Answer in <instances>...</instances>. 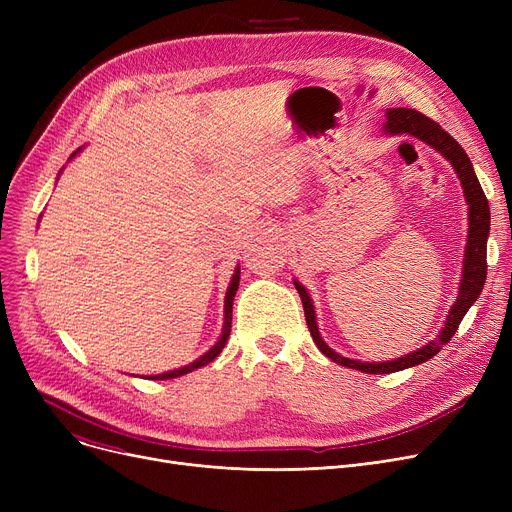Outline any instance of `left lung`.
I'll use <instances>...</instances> for the list:
<instances>
[{"mask_svg": "<svg viewBox=\"0 0 512 512\" xmlns=\"http://www.w3.org/2000/svg\"><path fill=\"white\" fill-rule=\"evenodd\" d=\"M386 134H409V137H415L423 141L425 145L438 151L446 161H450V166L454 168L456 176L461 180L463 186V195L467 201V215H469V228H467V247H465V257H463V274H461V284H459V294H456L454 305L450 307L444 326L440 334L425 342L417 351L402 355L392 361H359V359H348L338 355L336 351L326 344V340L321 338L319 328H317V317H315V307L311 301L309 290L294 278V288L299 290L303 309H305V319L309 332L313 336V342L317 348L326 357H330L334 363L348 367V369H357L363 373H394L409 369L415 365L425 363L427 359H432L440 353V348L450 342L454 332L459 330V324L463 321L465 313L471 309V305L479 299V294L483 290V284H486L488 276V263H486V253H488V236H490V205L486 195H483V188L475 176L471 159L467 157L465 149L456 143L448 132L440 128L434 120L425 118L417 110H409V107H392V110H386V124H384Z\"/></svg>", "mask_w": 512, "mask_h": 512, "instance_id": "left-lung-1", "label": "left lung"}]
</instances>
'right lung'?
<instances>
[{
  "mask_svg": "<svg viewBox=\"0 0 512 512\" xmlns=\"http://www.w3.org/2000/svg\"><path fill=\"white\" fill-rule=\"evenodd\" d=\"M80 151H83V147L76 149V151L70 155V159H74ZM70 159H68V161H70ZM62 170H64V168H62ZM60 174H62V172H60ZM238 282H240V267L236 265V270H234L232 280H230L228 290H226V299H224V326H222V334H220L218 342H215L207 353H203V355H201L199 359H195L193 363H188V365H184V367H180V369L164 371V373H157V375H147L149 380H172V378H180V375H186V373H191V371H195V369H199V367L211 363L215 357H218V355L222 353V348L226 346L228 336H230V328H232V303H234V294H236V290H238Z\"/></svg>",
  "mask_w": 512,
  "mask_h": 512,
  "instance_id": "add662e5",
  "label": "right lung"
}]
</instances>
